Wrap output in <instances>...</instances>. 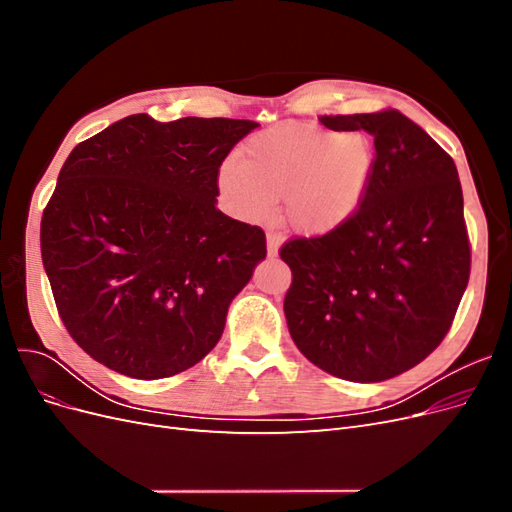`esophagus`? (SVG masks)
<instances>
[{
	"instance_id": "esophagus-1",
	"label": "esophagus",
	"mask_w": 512,
	"mask_h": 512,
	"mask_svg": "<svg viewBox=\"0 0 512 512\" xmlns=\"http://www.w3.org/2000/svg\"><path fill=\"white\" fill-rule=\"evenodd\" d=\"M280 237L277 235H267V256L269 258H277V254H280Z\"/></svg>"
}]
</instances>
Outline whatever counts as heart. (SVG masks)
Segmentation results:
<instances>
[{
    "label": "heart",
    "instance_id": "heart-1",
    "mask_svg": "<svg viewBox=\"0 0 512 512\" xmlns=\"http://www.w3.org/2000/svg\"><path fill=\"white\" fill-rule=\"evenodd\" d=\"M376 166L374 141L359 130L284 123L247 138L239 160H226L218 183L247 222L271 218L284 200L286 222L303 235H327L361 209Z\"/></svg>",
    "mask_w": 512,
    "mask_h": 512
}]
</instances>
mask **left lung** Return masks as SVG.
<instances>
[{
    "label": "left lung",
    "mask_w": 512,
    "mask_h": 512,
    "mask_svg": "<svg viewBox=\"0 0 512 512\" xmlns=\"http://www.w3.org/2000/svg\"><path fill=\"white\" fill-rule=\"evenodd\" d=\"M320 121L374 136L376 166L348 224L282 247L292 271L288 331L327 374L382 382L440 346L466 292L470 243L457 166L399 111Z\"/></svg>",
    "instance_id": "8db88e82"
}]
</instances>
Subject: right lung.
Returning a JSON list of instances; mask_svg holds the SVG:
<instances>
[{"instance_id": "1", "label": "right lung", "mask_w": 512, "mask_h": 512, "mask_svg": "<svg viewBox=\"0 0 512 512\" xmlns=\"http://www.w3.org/2000/svg\"><path fill=\"white\" fill-rule=\"evenodd\" d=\"M245 119L130 115L76 145L42 213L40 250L68 333L117 374L158 380L220 342L265 232L218 207Z\"/></svg>"}]
</instances>
